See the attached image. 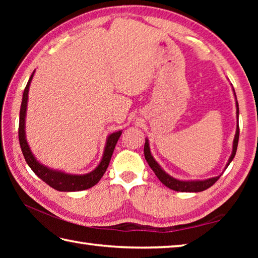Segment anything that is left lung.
<instances>
[{"label": "left lung", "instance_id": "obj_1", "mask_svg": "<svg viewBox=\"0 0 258 258\" xmlns=\"http://www.w3.org/2000/svg\"><path fill=\"white\" fill-rule=\"evenodd\" d=\"M234 92V90H233ZM235 95V93H234ZM237 100V98H235ZM235 104H237V119L239 118V104L238 101H235ZM238 141H239V119L237 120V131H235V135H234V140H233V148H232V155L229 158L228 164H226V167L230 165L231 161L234 158L235 152H237V147H238ZM145 157L146 160L148 161V164L151 167L152 171L156 174V176L159 178V181L163 183L164 185H166L169 189H172L174 191H180V192H200L208 189L211 187L214 183H215L220 176H215L212 178H208V180H204V181H181V180H176V178L172 177L171 175H168L163 168L160 167L159 164L154 159L151 152H150V147H149V142L148 140H146L145 143ZM225 167V168H226Z\"/></svg>", "mask_w": 258, "mask_h": 258}]
</instances>
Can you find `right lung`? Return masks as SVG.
<instances>
[{
    "instance_id": "add662e5",
    "label": "right lung",
    "mask_w": 258,
    "mask_h": 258,
    "mask_svg": "<svg viewBox=\"0 0 258 258\" xmlns=\"http://www.w3.org/2000/svg\"><path fill=\"white\" fill-rule=\"evenodd\" d=\"M33 72L32 76H30L27 85L25 87L24 94H23V101H21V107H20V113H19V143L21 151H23V155L25 157L26 163L32 168V171L36 174V175L41 178V180L44 181L46 184H49L51 187L58 190V191H64V192H72V191H82L90 189V187L94 186L97 183L101 180L103 176L104 172L107 171L108 165L110 163L112 152L115 150L116 143L118 141V139L121 134V131L118 132H115L110 134L107 139L106 147H104L103 151V157L102 160L100 161L98 167L92 171L91 173L84 174V175H71V174H66L63 172L59 171H53V169H50L43 166L42 164L38 163L35 158L32 151L29 149V146L27 143V140H26V134H25V117H26V109H27V100H28V91H29V85L30 82L33 80L34 76Z\"/></svg>"
}]
</instances>
